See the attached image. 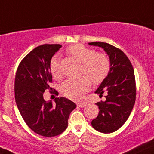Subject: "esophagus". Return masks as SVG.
<instances>
[{
    "mask_svg": "<svg viewBox=\"0 0 154 154\" xmlns=\"http://www.w3.org/2000/svg\"><path fill=\"white\" fill-rule=\"evenodd\" d=\"M77 105H78V106H79V107H85V106H86V104L85 103H79Z\"/></svg>",
    "mask_w": 154,
    "mask_h": 154,
    "instance_id": "1",
    "label": "esophagus"
}]
</instances>
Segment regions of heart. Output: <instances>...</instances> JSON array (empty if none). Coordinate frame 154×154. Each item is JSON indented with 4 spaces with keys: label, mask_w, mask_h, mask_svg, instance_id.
Here are the masks:
<instances>
[{
    "label": "heart",
    "mask_w": 154,
    "mask_h": 154,
    "mask_svg": "<svg viewBox=\"0 0 154 154\" xmlns=\"http://www.w3.org/2000/svg\"><path fill=\"white\" fill-rule=\"evenodd\" d=\"M66 53L82 63L81 74L85 75L78 79H69L60 88L63 94L73 100H81L89 90L91 82L94 85L101 83L109 74L110 61L106 54L95 52L94 50L77 44L67 48ZM50 71L53 77H60V60L54 56L50 61Z\"/></svg>",
    "instance_id": "1"
}]
</instances>
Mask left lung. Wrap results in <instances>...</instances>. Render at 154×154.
<instances>
[{
	"label": "left lung",
	"mask_w": 154,
	"mask_h": 154,
	"mask_svg": "<svg viewBox=\"0 0 154 154\" xmlns=\"http://www.w3.org/2000/svg\"><path fill=\"white\" fill-rule=\"evenodd\" d=\"M90 45L101 47L108 54L110 70L95 93L103 96L104 101L96 103L99 113L91 121L97 131L112 133L118 130L128 119L136 98L134 69L128 57L119 48L105 42H91Z\"/></svg>",
	"instance_id": "left-lung-1"
}]
</instances>
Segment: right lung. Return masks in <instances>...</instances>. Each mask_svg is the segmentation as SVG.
Returning a JSON list of instances; mask_svg holds the SVG:
<instances>
[{"label": "right lung", "instance_id": "add662e5", "mask_svg": "<svg viewBox=\"0 0 154 154\" xmlns=\"http://www.w3.org/2000/svg\"><path fill=\"white\" fill-rule=\"evenodd\" d=\"M60 45H43L28 54L20 62L15 76L14 92L17 107L28 126L44 137H54L68 126L69 114L75 103L65 97H56L55 103L44 100L45 90H52L50 61ZM54 94L55 89L51 91Z\"/></svg>", "mask_w": 154, "mask_h": 154}]
</instances>
